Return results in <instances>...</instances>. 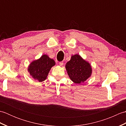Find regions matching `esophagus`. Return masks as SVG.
I'll return each instance as SVG.
<instances>
[{
  "mask_svg": "<svg viewBox=\"0 0 126 126\" xmlns=\"http://www.w3.org/2000/svg\"><path fill=\"white\" fill-rule=\"evenodd\" d=\"M59 64H60V65H61V66L63 65V62H60L59 63Z\"/></svg>",
  "mask_w": 126,
  "mask_h": 126,
  "instance_id": "34e87169",
  "label": "esophagus"
}]
</instances>
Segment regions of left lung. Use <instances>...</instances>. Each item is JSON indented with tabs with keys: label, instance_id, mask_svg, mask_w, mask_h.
I'll return each instance as SVG.
<instances>
[{
	"label": "left lung",
	"instance_id": "obj_1",
	"mask_svg": "<svg viewBox=\"0 0 126 126\" xmlns=\"http://www.w3.org/2000/svg\"><path fill=\"white\" fill-rule=\"evenodd\" d=\"M65 68L70 79L76 84L83 83L92 75V68L89 63L78 54L71 56Z\"/></svg>",
	"mask_w": 126,
	"mask_h": 126
}]
</instances>
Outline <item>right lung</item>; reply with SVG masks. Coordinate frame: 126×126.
Here are the masks:
<instances>
[{"instance_id": "add662e5", "label": "right lung", "mask_w": 126, "mask_h": 126, "mask_svg": "<svg viewBox=\"0 0 126 126\" xmlns=\"http://www.w3.org/2000/svg\"><path fill=\"white\" fill-rule=\"evenodd\" d=\"M55 65L54 60L43 55L38 60L32 62L28 70L34 79L41 82L46 79L51 68Z\"/></svg>"}]
</instances>
